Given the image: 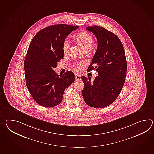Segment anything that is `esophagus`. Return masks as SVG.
Instances as JSON below:
<instances>
[{"label": "esophagus", "mask_w": 154, "mask_h": 154, "mask_svg": "<svg viewBox=\"0 0 154 154\" xmlns=\"http://www.w3.org/2000/svg\"><path fill=\"white\" fill-rule=\"evenodd\" d=\"M75 79L76 81H81V77L79 74H75Z\"/></svg>", "instance_id": "esophagus-1"}]
</instances>
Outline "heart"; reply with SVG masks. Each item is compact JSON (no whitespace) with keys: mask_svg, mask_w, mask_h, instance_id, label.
<instances>
[{"mask_svg":"<svg viewBox=\"0 0 154 154\" xmlns=\"http://www.w3.org/2000/svg\"><path fill=\"white\" fill-rule=\"evenodd\" d=\"M76 40L79 44L84 50L87 48H91L93 44V40L92 36L89 33L86 32H82L79 33L76 36ZM70 46V42L68 38H66L63 43V51L64 52H67L69 50ZM83 63L76 64L75 65V70L79 71L80 69V65Z\"/></svg>","mask_w":154,"mask_h":154,"instance_id":"1","label":"heart"}]
</instances>
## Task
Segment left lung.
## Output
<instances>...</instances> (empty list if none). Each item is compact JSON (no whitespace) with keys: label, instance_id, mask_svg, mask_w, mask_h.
Returning <instances> with one entry per match:
<instances>
[{"label":"left lung","instance_id":"1","mask_svg":"<svg viewBox=\"0 0 154 154\" xmlns=\"http://www.w3.org/2000/svg\"><path fill=\"white\" fill-rule=\"evenodd\" d=\"M96 36L98 46L87 72L96 69L98 75L92 82L82 76V96L91 107L102 108L113 103L123 88L127 74L125 51L119 38L97 25L86 27Z\"/></svg>","mask_w":154,"mask_h":154}]
</instances>
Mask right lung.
I'll list each match as a JSON object with an SVG mask.
<instances>
[{"instance_id":"add662e5","label":"right lung","mask_w":154,"mask_h":154,"mask_svg":"<svg viewBox=\"0 0 154 154\" xmlns=\"http://www.w3.org/2000/svg\"><path fill=\"white\" fill-rule=\"evenodd\" d=\"M79 26L57 24L38 31L31 40L24 61L26 85L35 101L44 107L61 103L65 89L75 81V75L67 71L62 75L54 69L63 58L65 38Z\"/></svg>"}]
</instances>
